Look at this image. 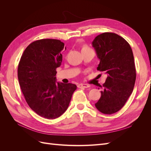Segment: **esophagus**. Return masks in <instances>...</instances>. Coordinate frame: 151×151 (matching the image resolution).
<instances>
[{"mask_svg":"<svg viewBox=\"0 0 151 151\" xmlns=\"http://www.w3.org/2000/svg\"><path fill=\"white\" fill-rule=\"evenodd\" d=\"M77 87H78L79 88H89V86L86 84H79L77 85Z\"/></svg>","mask_w":151,"mask_h":151,"instance_id":"1","label":"esophagus"}]
</instances>
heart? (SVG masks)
Returning <instances> with one entry per match:
<instances>
[{"label": "heart", "mask_w": 151, "mask_h": 151, "mask_svg": "<svg viewBox=\"0 0 151 151\" xmlns=\"http://www.w3.org/2000/svg\"><path fill=\"white\" fill-rule=\"evenodd\" d=\"M86 48H88V47H84V48H83V49H86Z\"/></svg>", "instance_id": "b5f03b06"}]
</instances>
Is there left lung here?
Instances as JSON below:
<instances>
[{"instance_id":"8db88e82","label":"left lung","mask_w":151,"mask_h":151,"mask_svg":"<svg viewBox=\"0 0 151 151\" xmlns=\"http://www.w3.org/2000/svg\"><path fill=\"white\" fill-rule=\"evenodd\" d=\"M92 45L100 60L97 70L108 74L95 106L110 115L124 106L133 91L136 79L133 52L124 38L113 33L99 35Z\"/></svg>"}]
</instances>
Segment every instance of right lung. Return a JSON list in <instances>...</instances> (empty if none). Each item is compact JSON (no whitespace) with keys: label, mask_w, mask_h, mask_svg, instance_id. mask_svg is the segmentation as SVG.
Instances as JSON below:
<instances>
[{"label":"right lung","mask_w":151,"mask_h":151,"mask_svg":"<svg viewBox=\"0 0 151 151\" xmlns=\"http://www.w3.org/2000/svg\"><path fill=\"white\" fill-rule=\"evenodd\" d=\"M64 43L55 39L36 40L25 49L18 65L21 89L29 106L47 119L61 116L69 105L77 86L56 81Z\"/></svg>","instance_id":"obj_1"}]
</instances>
